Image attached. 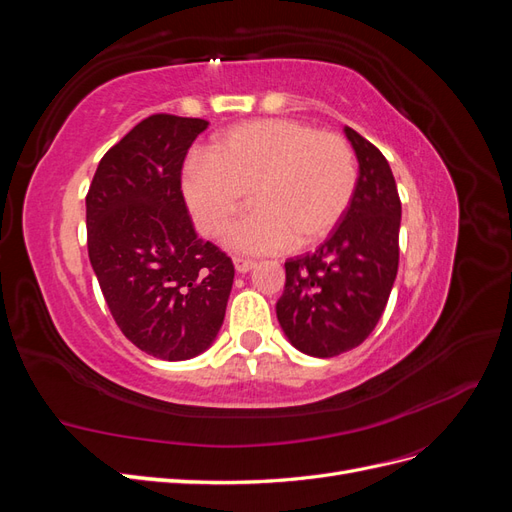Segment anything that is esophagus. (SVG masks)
Instances as JSON below:
<instances>
[{
	"instance_id": "34e87169",
	"label": "esophagus",
	"mask_w": 512,
	"mask_h": 512,
	"mask_svg": "<svg viewBox=\"0 0 512 512\" xmlns=\"http://www.w3.org/2000/svg\"><path fill=\"white\" fill-rule=\"evenodd\" d=\"M232 262H235V269H237L239 273H247V271H252V269L256 267L254 260L241 258V256H235V258H232Z\"/></svg>"
}]
</instances>
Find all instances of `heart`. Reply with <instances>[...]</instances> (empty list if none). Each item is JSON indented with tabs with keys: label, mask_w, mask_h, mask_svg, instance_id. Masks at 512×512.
I'll return each mask as SVG.
<instances>
[{
	"label": "heart",
	"mask_w": 512,
	"mask_h": 512,
	"mask_svg": "<svg viewBox=\"0 0 512 512\" xmlns=\"http://www.w3.org/2000/svg\"><path fill=\"white\" fill-rule=\"evenodd\" d=\"M359 164L344 136L305 121L273 117L226 130L185 166L183 196L205 235H220L250 198L256 207L228 230L245 254L309 247L331 235L348 211Z\"/></svg>",
	"instance_id": "b5f03b06"
}]
</instances>
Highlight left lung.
Returning a JSON list of instances; mask_svg holds the SVG:
<instances>
[{
	"mask_svg": "<svg viewBox=\"0 0 512 512\" xmlns=\"http://www.w3.org/2000/svg\"><path fill=\"white\" fill-rule=\"evenodd\" d=\"M344 132L359 160L354 198L314 254L286 260V286L275 305L290 344L320 359L365 342L399 267L401 200L391 166L359 132Z\"/></svg>",
	"mask_w": 512,
	"mask_h": 512,
	"instance_id": "1",
	"label": "left lung"
}]
</instances>
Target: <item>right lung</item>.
Returning <instances> with one entry per match:
<instances>
[{
  "instance_id": "add662e5",
  "label": "right lung",
  "mask_w": 512,
  "mask_h": 512,
  "mask_svg": "<svg viewBox=\"0 0 512 512\" xmlns=\"http://www.w3.org/2000/svg\"><path fill=\"white\" fill-rule=\"evenodd\" d=\"M209 121L158 113L104 153L85 198L87 250L121 333L185 361L218 335L235 267L198 239L181 192L188 149Z\"/></svg>"
}]
</instances>
